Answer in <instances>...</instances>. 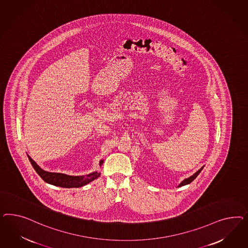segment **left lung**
<instances>
[{
  "mask_svg": "<svg viewBox=\"0 0 248 248\" xmlns=\"http://www.w3.org/2000/svg\"><path fill=\"white\" fill-rule=\"evenodd\" d=\"M203 167H201L196 173H194L193 175H191L190 177H188V178H186V179H185L184 181H182L180 183V185L178 186V187H181V186H186V185H188V184H190V183H192L193 181L195 180V178L197 177V175L199 174V173H201V171L203 170Z\"/></svg>",
  "mask_w": 248,
  "mask_h": 248,
  "instance_id": "8db88e82",
  "label": "left lung"
}]
</instances>
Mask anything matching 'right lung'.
Instances as JSON below:
<instances>
[{
  "label": "right lung",
  "instance_id": "add662e5",
  "mask_svg": "<svg viewBox=\"0 0 248 248\" xmlns=\"http://www.w3.org/2000/svg\"><path fill=\"white\" fill-rule=\"evenodd\" d=\"M28 158L30 160L32 167L34 168L36 173L42 177V179L46 183L55 186L63 188L82 187L83 186L89 184L92 181L95 180L101 174V173H99L97 171L86 174V175H79V176L68 175L65 173H51V172H47V171L43 170L29 155H28ZM103 163H104V161L101 160L99 163L100 166L103 165Z\"/></svg>",
  "mask_w": 248,
  "mask_h": 248
}]
</instances>
